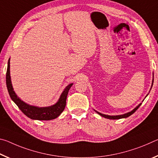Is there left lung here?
I'll return each instance as SVG.
<instances>
[{
  "label": "left lung",
  "instance_id": "left-lung-1",
  "mask_svg": "<svg viewBox=\"0 0 158 158\" xmlns=\"http://www.w3.org/2000/svg\"><path fill=\"white\" fill-rule=\"evenodd\" d=\"M153 81H152V85H151V89H150V90H151V89H152V86H153ZM148 94H147V95L146 96L145 98L147 97V96H148ZM141 103H140L139 105H138L137 106H136V107H135V109H133L132 111H129V112H127V113H126V114H121V115H116V116H109V115H106V114H101V113H100V112H98V111H97L96 110H95V109H94V111L96 112V113H98L99 115H100L101 116H102V117H104V118H108V119H112V120L121 119V118H125L129 117L130 116H131V115L133 114L134 113H135V112L137 110L138 108L139 107V106H141Z\"/></svg>",
  "mask_w": 158,
  "mask_h": 158
}]
</instances>
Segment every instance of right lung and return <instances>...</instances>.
<instances>
[{"label": "right lung", "mask_w": 158, "mask_h": 158, "mask_svg": "<svg viewBox=\"0 0 158 158\" xmlns=\"http://www.w3.org/2000/svg\"><path fill=\"white\" fill-rule=\"evenodd\" d=\"M10 58L7 62V68L6 73V85L8 90L9 95L12 100L18 106L20 110L26 116L33 120H38V121H50L56 118L63 111L66 105V99L68 94V91L72 85V84H68L61 93L59 99L56 103L49 106H40L31 105L25 102L18 97L13 89L11 77H10Z\"/></svg>", "instance_id": "obj_1"}]
</instances>
